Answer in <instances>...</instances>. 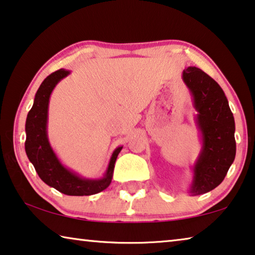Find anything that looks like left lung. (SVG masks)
I'll return each instance as SVG.
<instances>
[{
    "label": "left lung",
    "mask_w": 255,
    "mask_h": 255,
    "mask_svg": "<svg viewBox=\"0 0 255 255\" xmlns=\"http://www.w3.org/2000/svg\"><path fill=\"white\" fill-rule=\"evenodd\" d=\"M182 78L192 95L197 126L203 138L190 188V193L197 196L218 187L234 162L235 120L225 93L210 75L190 66L183 71Z\"/></svg>",
    "instance_id": "obj_1"
}]
</instances>
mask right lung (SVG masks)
Instances as JSON below:
<instances>
[{
	"mask_svg": "<svg viewBox=\"0 0 255 255\" xmlns=\"http://www.w3.org/2000/svg\"><path fill=\"white\" fill-rule=\"evenodd\" d=\"M68 74L70 71L60 68L48 75L37 89L34 104L26 119L25 150L37 175L49 187L55 188L67 196H90L103 191L111 183L117 157L123 146L117 147L115 150L110 159L104 177L97 180L79 176L64 167L58 160L48 140V106L49 98L56 85Z\"/></svg>",
	"mask_w": 255,
	"mask_h": 255,
	"instance_id": "obj_1",
	"label": "right lung"
}]
</instances>
